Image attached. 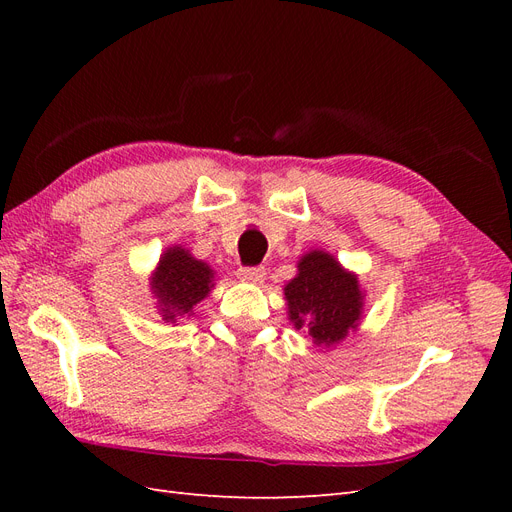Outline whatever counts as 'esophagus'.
<instances>
[{
  "label": "esophagus",
  "instance_id": "34e87169",
  "mask_svg": "<svg viewBox=\"0 0 512 512\" xmlns=\"http://www.w3.org/2000/svg\"><path fill=\"white\" fill-rule=\"evenodd\" d=\"M237 275H239V280H243V282L258 284V282L265 280L267 269H265V267H241V269L237 271Z\"/></svg>",
  "mask_w": 512,
  "mask_h": 512
}]
</instances>
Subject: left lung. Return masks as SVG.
<instances>
[{"instance_id":"obj_1","label":"left lung","mask_w":512,"mask_h":512,"mask_svg":"<svg viewBox=\"0 0 512 512\" xmlns=\"http://www.w3.org/2000/svg\"><path fill=\"white\" fill-rule=\"evenodd\" d=\"M284 294L294 327L307 329L316 344L331 346L359 324L363 307L359 282L329 254L303 256L299 275Z\"/></svg>"}]
</instances>
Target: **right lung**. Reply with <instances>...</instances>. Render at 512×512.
Returning a JSON list of instances; mask_svg holds the SVG:
<instances>
[{"label": "right lung", "mask_w": 512, "mask_h": 512, "mask_svg": "<svg viewBox=\"0 0 512 512\" xmlns=\"http://www.w3.org/2000/svg\"><path fill=\"white\" fill-rule=\"evenodd\" d=\"M211 277L213 271L205 262L192 258L181 247L166 250L151 282L164 320L190 314L192 307L209 294Z\"/></svg>", "instance_id": "1"}]
</instances>
